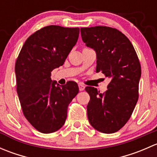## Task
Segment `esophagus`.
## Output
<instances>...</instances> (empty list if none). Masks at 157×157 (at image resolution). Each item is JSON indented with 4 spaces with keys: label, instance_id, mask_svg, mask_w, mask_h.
<instances>
[{
    "label": "esophagus",
    "instance_id": "esophagus-1",
    "mask_svg": "<svg viewBox=\"0 0 157 157\" xmlns=\"http://www.w3.org/2000/svg\"><path fill=\"white\" fill-rule=\"evenodd\" d=\"M78 86H79V90H80V91H83V90L85 89V86L83 84H82V83H79Z\"/></svg>",
    "mask_w": 157,
    "mask_h": 157
}]
</instances>
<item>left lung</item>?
I'll use <instances>...</instances> for the list:
<instances>
[{"instance_id": "1", "label": "left lung", "mask_w": 157, "mask_h": 157, "mask_svg": "<svg viewBox=\"0 0 157 157\" xmlns=\"http://www.w3.org/2000/svg\"><path fill=\"white\" fill-rule=\"evenodd\" d=\"M83 42L96 54V72L110 79L105 93L85 88L90 96L89 122L105 134H112L127 123L138 100L141 68L129 39L118 29L107 26L80 29Z\"/></svg>"}]
</instances>
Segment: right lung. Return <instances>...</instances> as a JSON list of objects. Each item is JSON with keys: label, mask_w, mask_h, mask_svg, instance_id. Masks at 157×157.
<instances>
[{"label": "right lung", "mask_w": 157, "mask_h": 157, "mask_svg": "<svg viewBox=\"0 0 157 157\" xmlns=\"http://www.w3.org/2000/svg\"><path fill=\"white\" fill-rule=\"evenodd\" d=\"M79 33V28L45 26L26 39L16 61L17 91L23 115L44 134L64 125L68 105L79 92L75 82L61 86L51 79V72L63 65Z\"/></svg>", "instance_id": "add662e5"}]
</instances>
